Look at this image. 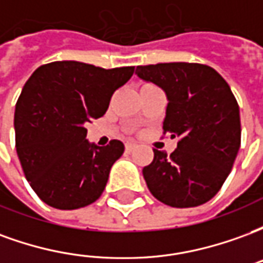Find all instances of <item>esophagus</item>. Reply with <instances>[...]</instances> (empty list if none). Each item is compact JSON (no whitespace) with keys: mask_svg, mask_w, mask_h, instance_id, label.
Masks as SVG:
<instances>
[{"mask_svg":"<svg viewBox=\"0 0 263 263\" xmlns=\"http://www.w3.org/2000/svg\"><path fill=\"white\" fill-rule=\"evenodd\" d=\"M134 148H135V143H131V142L125 143L126 152H132V151H134Z\"/></svg>","mask_w":263,"mask_h":263,"instance_id":"esophagus-1","label":"esophagus"}]
</instances>
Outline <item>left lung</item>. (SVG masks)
<instances>
[{
    "mask_svg": "<svg viewBox=\"0 0 263 263\" xmlns=\"http://www.w3.org/2000/svg\"><path fill=\"white\" fill-rule=\"evenodd\" d=\"M135 73L165 91L163 134L179 139L171 156L154 149L142 171L149 192L176 209L207 203L226 182L241 145L239 107L228 83L200 63L138 66Z\"/></svg>",
    "mask_w": 263,
    "mask_h": 263,
    "instance_id": "left-lung-1",
    "label": "left lung"
}]
</instances>
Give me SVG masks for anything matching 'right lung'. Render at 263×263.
<instances>
[{"label": "right lung", "instance_id": "obj_1", "mask_svg": "<svg viewBox=\"0 0 263 263\" xmlns=\"http://www.w3.org/2000/svg\"><path fill=\"white\" fill-rule=\"evenodd\" d=\"M134 70L63 60L37 67L25 83L15 107V146L26 180L48 205L76 210L101 196L124 143H90L86 124L105 114Z\"/></svg>", "mask_w": 263, "mask_h": 263}]
</instances>
